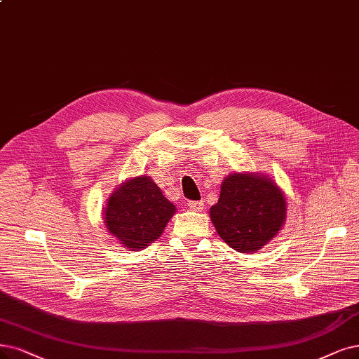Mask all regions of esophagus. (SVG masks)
Segmentation results:
<instances>
[{
  "instance_id": "34e87169",
  "label": "esophagus",
  "mask_w": 359,
  "mask_h": 359,
  "mask_svg": "<svg viewBox=\"0 0 359 359\" xmlns=\"http://www.w3.org/2000/svg\"><path fill=\"white\" fill-rule=\"evenodd\" d=\"M187 205L192 211H203L204 210V201H188Z\"/></svg>"
}]
</instances>
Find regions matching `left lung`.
Instances as JSON below:
<instances>
[{
	"label": "left lung",
	"instance_id": "left-lung-1",
	"mask_svg": "<svg viewBox=\"0 0 359 359\" xmlns=\"http://www.w3.org/2000/svg\"><path fill=\"white\" fill-rule=\"evenodd\" d=\"M210 217L229 247L253 253L268 244L285 220V198L264 176L233 172L223 180Z\"/></svg>",
	"mask_w": 359,
	"mask_h": 359
}]
</instances>
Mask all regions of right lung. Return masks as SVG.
Segmentation results:
<instances>
[{
    "mask_svg": "<svg viewBox=\"0 0 359 359\" xmlns=\"http://www.w3.org/2000/svg\"><path fill=\"white\" fill-rule=\"evenodd\" d=\"M175 210L151 177L140 176L126 182L111 195L104 223L118 241L136 251L161 236Z\"/></svg>",
    "mask_w": 359,
    "mask_h": 359,
    "instance_id": "1",
    "label": "right lung"
}]
</instances>
